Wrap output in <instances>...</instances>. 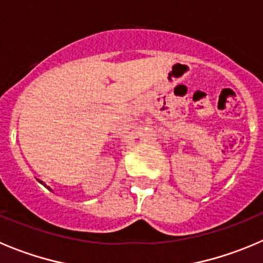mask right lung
<instances>
[{
	"mask_svg": "<svg viewBox=\"0 0 263 263\" xmlns=\"http://www.w3.org/2000/svg\"><path fill=\"white\" fill-rule=\"evenodd\" d=\"M41 183H42V182H41ZM47 188H48V187H47ZM48 190H50V188H48Z\"/></svg>",
	"mask_w": 263,
	"mask_h": 263,
	"instance_id": "right-lung-1",
	"label": "right lung"
}]
</instances>
